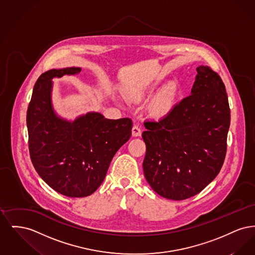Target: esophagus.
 <instances>
[{"label": "esophagus", "instance_id": "esophagus-1", "mask_svg": "<svg viewBox=\"0 0 255 255\" xmlns=\"http://www.w3.org/2000/svg\"><path fill=\"white\" fill-rule=\"evenodd\" d=\"M141 134V130L138 125H133L132 128V135L133 136H139Z\"/></svg>", "mask_w": 255, "mask_h": 255}]
</instances>
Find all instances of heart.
<instances>
[{"instance_id": "obj_1", "label": "heart", "mask_w": 255, "mask_h": 255, "mask_svg": "<svg viewBox=\"0 0 255 255\" xmlns=\"http://www.w3.org/2000/svg\"><path fill=\"white\" fill-rule=\"evenodd\" d=\"M148 92L149 90L147 87L138 88L133 92V98L136 100L142 99L147 96ZM173 92H174V89H173V86L171 85L163 88L160 92H158V95L154 97V99L150 103V111L152 112V114H154L155 116L161 117V116H164L169 111L172 97H173Z\"/></svg>"}]
</instances>
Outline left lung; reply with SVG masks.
I'll list each match as a JSON object with an SVG mask.
<instances>
[{"label":"left lung","instance_id":"left-lung-1","mask_svg":"<svg viewBox=\"0 0 255 255\" xmlns=\"http://www.w3.org/2000/svg\"><path fill=\"white\" fill-rule=\"evenodd\" d=\"M191 94L158 122H144L146 181L163 198L200 193L223 166L231 124L229 99L218 73L200 66Z\"/></svg>","mask_w":255,"mask_h":255}]
</instances>
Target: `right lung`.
Instances as JSON below:
<instances>
[{"label":"right lung","mask_w":255,"mask_h":255,"mask_svg":"<svg viewBox=\"0 0 255 255\" xmlns=\"http://www.w3.org/2000/svg\"><path fill=\"white\" fill-rule=\"evenodd\" d=\"M81 68L53 69L42 73L26 113L30 158L38 175L60 194L81 198L93 194L104 181L115 154L132 133L128 119L108 120L89 112L68 121L52 106V79L74 75Z\"/></svg>","instance_id":"1"}]
</instances>
